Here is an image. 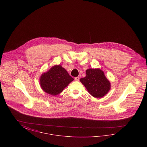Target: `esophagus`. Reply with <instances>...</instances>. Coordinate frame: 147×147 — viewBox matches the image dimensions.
Returning <instances> with one entry per match:
<instances>
[{
    "instance_id": "esophagus-1",
    "label": "esophagus",
    "mask_w": 147,
    "mask_h": 147,
    "mask_svg": "<svg viewBox=\"0 0 147 147\" xmlns=\"http://www.w3.org/2000/svg\"><path fill=\"white\" fill-rule=\"evenodd\" d=\"M75 80H76V81H79V77H76V78H75Z\"/></svg>"
}]
</instances>
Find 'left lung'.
Segmentation results:
<instances>
[{
  "mask_svg": "<svg viewBox=\"0 0 147 147\" xmlns=\"http://www.w3.org/2000/svg\"><path fill=\"white\" fill-rule=\"evenodd\" d=\"M86 77L80 79L89 93L95 98L104 97L111 89V84L100 68L86 70Z\"/></svg>",
  "mask_w": 147,
  "mask_h": 147,
  "instance_id": "1",
  "label": "left lung"
}]
</instances>
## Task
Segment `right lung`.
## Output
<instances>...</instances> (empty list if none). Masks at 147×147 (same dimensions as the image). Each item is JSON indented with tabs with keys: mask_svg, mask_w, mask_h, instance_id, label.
I'll use <instances>...</instances> for the list:
<instances>
[{
	"mask_svg": "<svg viewBox=\"0 0 147 147\" xmlns=\"http://www.w3.org/2000/svg\"><path fill=\"white\" fill-rule=\"evenodd\" d=\"M73 80L61 65H55L41 74L40 84L45 92L56 96L61 93Z\"/></svg>",
	"mask_w": 147,
	"mask_h": 147,
	"instance_id": "add662e5",
	"label": "right lung"
}]
</instances>
